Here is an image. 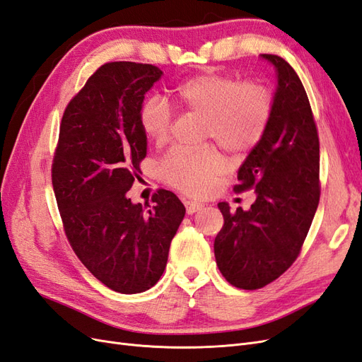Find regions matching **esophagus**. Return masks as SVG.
<instances>
[{"label": "esophagus", "mask_w": 362, "mask_h": 362, "mask_svg": "<svg viewBox=\"0 0 362 362\" xmlns=\"http://www.w3.org/2000/svg\"><path fill=\"white\" fill-rule=\"evenodd\" d=\"M184 205H185V210H187L189 214H193L196 211L202 210V206H204V204L198 202V201H185Z\"/></svg>", "instance_id": "esophagus-1"}]
</instances>
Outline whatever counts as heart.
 <instances>
[{"label":"heart","mask_w":362,"mask_h":362,"mask_svg":"<svg viewBox=\"0 0 362 362\" xmlns=\"http://www.w3.org/2000/svg\"><path fill=\"white\" fill-rule=\"evenodd\" d=\"M173 98L184 112L205 119L204 139L214 140L233 156H243L264 137L275 110V95L261 80L240 81L235 76L206 71L181 81ZM173 122L170 107L149 98L139 110L144 134L156 145L166 144ZM225 169L223 157L213 146L175 148L158 164L160 178L192 196L211 189Z\"/></svg>","instance_id":"heart-1"}]
</instances>
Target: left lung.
Returning <instances> with one entry per match:
<instances>
[{
  "instance_id": "obj_1",
  "label": "left lung",
  "mask_w": 362,
  "mask_h": 362,
  "mask_svg": "<svg viewBox=\"0 0 362 362\" xmlns=\"http://www.w3.org/2000/svg\"><path fill=\"white\" fill-rule=\"evenodd\" d=\"M275 110L259 144L238 169L235 193L255 190L247 211L218 202L223 226L214 238L217 267L231 286L258 290L278 279L296 258L320 199V145L308 96L298 74L273 54Z\"/></svg>"
}]
</instances>
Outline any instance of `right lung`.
<instances>
[{
	"mask_svg": "<svg viewBox=\"0 0 362 362\" xmlns=\"http://www.w3.org/2000/svg\"><path fill=\"white\" fill-rule=\"evenodd\" d=\"M161 75L154 64L134 62L98 68L64 108L51 166L75 255L98 281L124 294L156 286L185 214L177 194L164 189L152 194V208L127 198L146 157L139 110Z\"/></svg>",
	"mask_w": 362,
	"mask_h": 362,
	"instance_id": "add662e5",
	"label": "right lung"
}]
</instances>
